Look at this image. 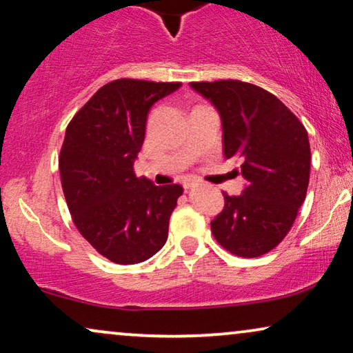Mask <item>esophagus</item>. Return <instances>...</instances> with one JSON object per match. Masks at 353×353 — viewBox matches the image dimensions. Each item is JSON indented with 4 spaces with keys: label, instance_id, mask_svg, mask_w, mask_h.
<instances>
[{
    "label": "esophagus",
    "instance_id": "1",
    "mask_svg": "<svg viewBox=\"0 0 353 353\" xmlns=\"http://www.w3.org/2000/svg\"><path fill=\"white\" fill-rule=\"evenodd\" d=\"M194 185H196V183H194L192 180H186V181H183V188H185V189H191Z\"/></svg>",
    "mask_w": 353,
    "mask_h": 353
}]
</instances>
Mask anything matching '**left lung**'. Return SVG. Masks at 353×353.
Masks as SVG:
<instances>
[{
  "label": "left lung",
  "mask_w": 353,
  "mask_h": 353,
  "mask_svg": "<svg viewBox=\"0 0 353 353\" xmlns=\"http://www.w3.org/2000/svg\"><path fill=\"white\" fill-rule=\"evenodd\" d=\"M189 85L221 117L226 159L242 162L245 188L240 196L223 192L213 236L237 256H261L287 236L307 194V132L277 97L258 85L234 79Z\"/></svg>",
  "instance_id": "1"
}]
</instances>
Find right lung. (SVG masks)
<instances>
[{
  "label": "right lung",
  "mask_w": 353,
  "mask_h": 353,
  "mask_svg": "<svg viewBox=\"0 0 353 353\" xmlns=\"http://www.w3.org/2000/svg\"><path fill=\"white\" fill-rule=\"evenodd\" d=\"M180 83L116 79L92 95L66 127L60 178L73 221L100 254L117 264L150 259L164 247L180 185L137 178L148 113Z\"/></svg>",
  "instance_id": "1"
}]
</instances>
